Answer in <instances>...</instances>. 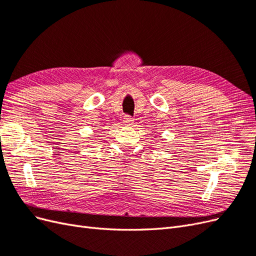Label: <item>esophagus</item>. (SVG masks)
Wrapping results in <instances>:
<instances>
[{"instance_id": "1", "label": "esophagus", "mask_w": 256, "mask_h": 256, "mask_svg": "<svg viewBox=\"0 0 256 256\" xmlns=\"http://www.w3.org/2000/svg\"><path fill=\"white\" fill-rule=\"evenodd\" d=\"M122 120H124V124H126V125H131V122H134V118H131L130 115H125Z\"/></svg>"}]
</instances>
